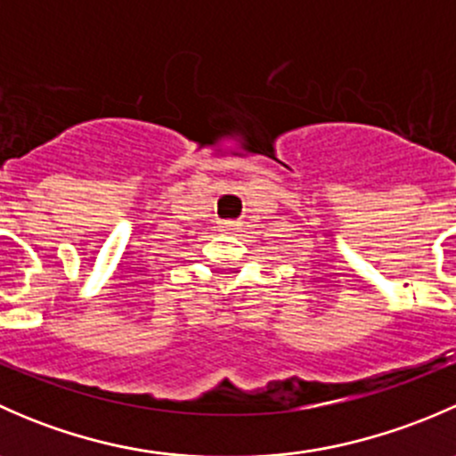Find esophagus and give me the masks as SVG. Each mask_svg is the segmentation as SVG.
<instances>
[{"instance_id":"esophagus-1","label":"esophagus","mask_w":456,"mask_h":456,"mask_svg":"<svg viewBox=\"0 0 456 456\" xmlns=\"http://www.w3.org/2000/svg\"><path fill=\"white\" fill-rule=\"evenodd\" d=\"M240 227L242 223H238V220H227V223H223V232H238Z\"/></svg>"}]
</instances>
